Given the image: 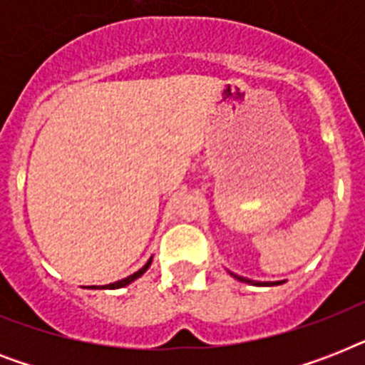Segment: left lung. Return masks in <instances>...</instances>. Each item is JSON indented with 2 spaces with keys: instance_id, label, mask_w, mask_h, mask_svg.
Instances as JSON below:
<instances>
[{
  "instance_id": "left-lung-1",
  "label": "left lung",
  "mask_w": 365,
  "mask_h": 365,
  "mask_svg": "<svg viewBox=\"0 0 365 365\" xmlns=\"http://www.w3.org/2000/svg\"><path fill=\"white\" fill-rule=\"evenodd\" d=\"M237 280H240V282H248V284H263V286H274V284H282V282H254V280H248V278L244 277H239V274H235V272H231Z\"/></svg>"
}]
</instances>
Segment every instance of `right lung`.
Listing matches in <instances>:
<instances>
[{
    "label": "right lung",
    "instance_id": "1",
    "mask_svg": "<svg viewBox=\"0 0 365 365\" xmlns=\"http://www.w3.org/2000/svg\"><path fill=\"white\" fill-rule=\"evenodd\" d=\"M151 259H153V257H149V261H148V263H145V265H143L142 269H140V271H136V272H134V274H130V277L123 278V280H119V282L108 284V286H104V288L115 289V288H123V286H126V284L134 282V280H136V278H140V277H142V274H143V272L148 271V269H149V265H151Z\"/></svg>",
    "mask_w": 365,
    "mask_h": 365
}]
</instances>
